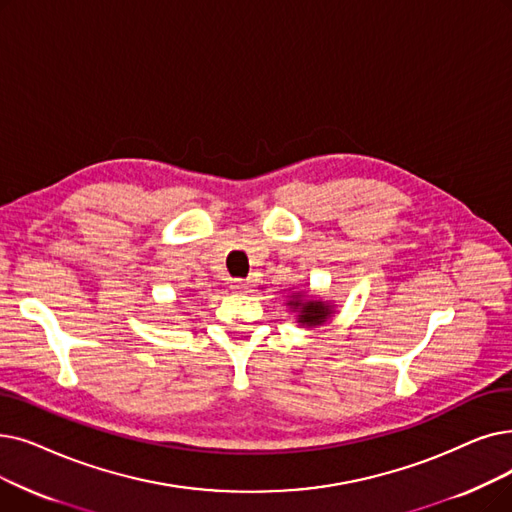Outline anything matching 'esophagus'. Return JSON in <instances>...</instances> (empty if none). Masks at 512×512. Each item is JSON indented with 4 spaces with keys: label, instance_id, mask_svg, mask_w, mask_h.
Masks as SVG:
<instances>
[{
    "label": "esophagus",
    "instance_id": "34e87169",
    "mask_svg": "<svg viewBox=\"0 0 512 512\" xmlns=\"http://www.w3.org/2000/svg\"><path fill=\"white\" fill-rule=\"evenodd\" d=\"M251 288H253V284L249 280H234L232 282V291H236V293H251Z\"/></svg>",
    "mask_w": 512,
    "mask_h": 512
}]
</instances>
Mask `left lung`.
<instances>
[{
  "mask_svg": "<svg viewBox=\"0 0 512 512\" xmlns=\"http://www.w3.org/2000/svg\"><path fill=\"white\" fill-rule=\"evenodd\" d=\"M293 311H297V322L301 326H320L332 316V305L320 299H303L301 293L293 295L291 301L286 303Z\"/></svg>",
  "mask_w": 512,
  "mask_h": 512,
  "instance_id": "8db88e82",
  "label": "left lung"
}]
</instances>
